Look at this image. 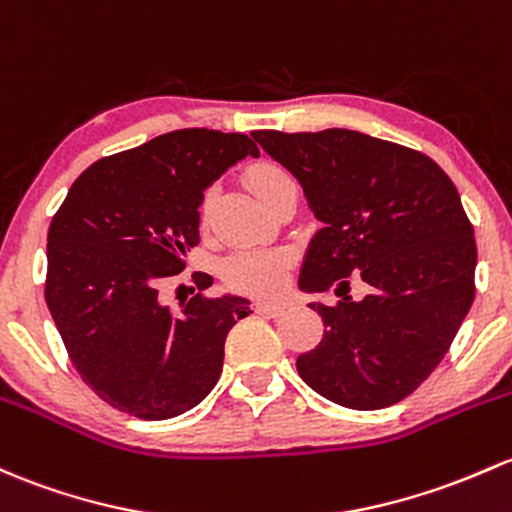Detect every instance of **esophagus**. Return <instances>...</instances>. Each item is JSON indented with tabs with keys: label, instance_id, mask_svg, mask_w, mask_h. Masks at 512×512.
I'll list each match as a JSON object with an SVG mask.
<instances>
[{
	"label": "esophagus",
	"instance_id": "esophagus-1",
	"mask_svg": "<svg viewBox=\"0 0 512 512\" xmlns=\"http://www.w3.org/2000/svg\"><path fill=\"white\" fill-rule=\"evenodd\" d=\"M284 309H287V306L279 304V301H257L255 304V311L262 316H279Z\"/></svg>",
	"mask_w": 512,
	"mask_h": 512
}]
</instances>
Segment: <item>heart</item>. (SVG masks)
I'll return each mask as SVG.
<instances>
[{
    "label": "heart",
    "mask_w": 512,
    "mask_h": 512,
    "mask_svg": "<svg viewBox=\"0 0 512 512\" xmlns=\"http://www.w3.org/2000/svg\"><path fill=\"white\" fill-rule=\"evenodd\" d=\"M287 181H294L289 171H284L277 164H270V161L250 166V171H247V184L262 203L270 201L272 193ZM208 208H211V198L206 196L201 206L203 220L208 218ZM287 270L289 257L284 252L274 250H238L225 257L223 265H220V274H223L225 282L230 287L242 289V292H274V289L282 287Z\"/></svg>",
    "instance_id": "heart-1"
}]
</instances>
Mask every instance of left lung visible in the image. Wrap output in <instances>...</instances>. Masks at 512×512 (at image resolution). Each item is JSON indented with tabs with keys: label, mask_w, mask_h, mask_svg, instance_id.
<instances>
[{
	"label": "left lung",
	"mask_w": 512,
	"mask_h": 512,
	"mask_svg": "<svg viewBox=\"0 0 512 512\" xmlns=\"http://www.w3.org/2000/svg\"><path fill=\"white\" fill-rule=\"evenodd\" d=\"M252 137L292 171L321 228L304 252L299 289L326 333L297 370L348 410H383L412 395L441 363L473 304L476 240L456 186L424 154L353 129ZM358 273L371 294L342 289Z\"/></svg>",
	"instance_id": "left-lung-1"
}]
</instances>
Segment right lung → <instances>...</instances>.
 Returning a JSON list of instances; mask_svg holds the SVG:
<instances>
[{
  "label": "right lung",
  "mask_w": 512,
  "mask_h": 512,
  "mask_svg": "<svg viewBox=\"0 0 512 512\" xmlns=\"http://www.w3.org/2000/svg\"><path fill=\"white\" fill-rule=\"evenodd\" d=\"M245 157H260L247 134H159L88 166L53 215L48 311L83 383L115 410L179 417L218 383L225 338L250 299L196 294L174 314L159 287L198 245L203 191Z\"/></svg>",
  "instance_id": "obj_1"
}]
</instances>
